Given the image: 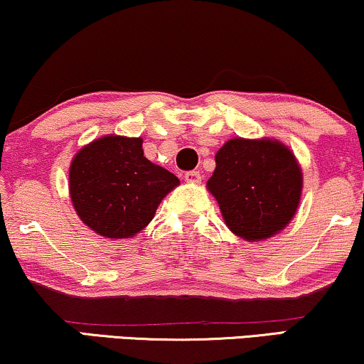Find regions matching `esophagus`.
<instances>
[{"instance_id": "obj_1", "label": "esophagus", "mask_w": 364, "mask_h": 364, "mask_svg": "<svg viewBox=\"0 0 364 364\" xmlns=\"http://www.w3.org/2000/svg\"><path fill=\"white\" fill-rule=\"evenodd\" d=\"M185 179L188 183H200L201 181V174H200V171H188L185 174Z\"/></svg>"}]
</instances>
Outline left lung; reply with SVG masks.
Wrapping results in <instances>:
<instances>
[{
	"label": "left lung",
	"instance_id": "left-lung-1",
	"mask_svg": "<svg viewBox=\"0 0 364 364\" xmlns=\"http://www.w3.org/2000/svg\"><path fill=\"white\" fill-rule=\"evenodd\" d=\"M215 163L206 188L230 232L262 242L291 223L302 195V169L284 142L233 137L218 149Z\"/></svg>",
	"mask_w": 364,
	"mask_h": 364
}]
</instances>
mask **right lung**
<instances>
[{
  "instance_id": "obj_1",
  "label": "right lung",
  "mask_w": 364,
  "mask_h": 364,
  "mask_svg": "<svg viewBox=\"0 0 364 364\" xmlns=\"http://www.w3.org/2000/svg\"><path fill=\"white\" fill-rule=\"evenodd\" d=\"M179 185L151 163L141 137L109 134L85 144L68 169V191L79 218L105 238H131L148 227L163 198Z\"/></svg>"
}]
</instances>
